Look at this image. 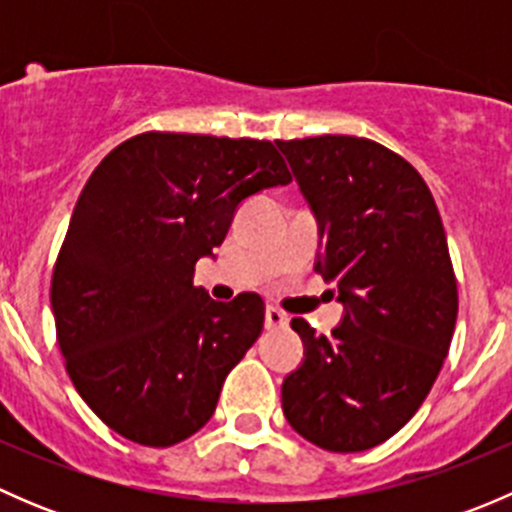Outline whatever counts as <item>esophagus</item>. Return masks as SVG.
<instances>
[{
    "label": "esophagus",
    "mask_w": 512,
    "mask_h": 512,
    "mask_svg": "<svg viewBox=\"0 0 512 512\" xmlns=\"http://www.w3.org/2000/svg\"><path fill=\"white\" fill-rule=\"evenodd\" d=\"M289 324V317L282 309L277 307H267L265 312V327L270 329V332H277V329H285Z\"/></svg>",
    "instance_id": "obj_1"
}]
</instances>
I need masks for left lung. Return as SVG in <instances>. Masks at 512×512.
I'll return each instance as SVG.
<instances>
[{"label":"left lung","mask_w":512,"mask_h":512,"mask_svg":"<svg viewBox=\"0 0 512 512\" xmlns=\"http://www.w3.org/2000/svg\"><path fill=\"white\" fill-rule=\"evenodd\" d=\"M277 148L317 220L314 270L344 307L332 337L292 319L304 359L282 381V411L324 451H366L411 421L451 347L446 232L418 170L379 143L317 136Z\"/></svg>","instance_id":"obj_1"}]
</instances>
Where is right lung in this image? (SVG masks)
Wrapping results in <instances>:
<instances>
[{"label":"right lung","mask_w":512,"mask_h":512,"mask_svg":"<svg viewBox=\"0 0 512 512\" xmlns=\"http://www.w3.org/2000/svg\"><path fill=\"white\" fill-rule=\"evenodd\" d=\"M292 183L270 141L143 133L86 180L51 277L66 371L123 438L165 448L198 433L232 366L260 337L265 302H215L195 262L237 208Z\"/></svg>","instance_id":"right-lung-1"}]
</instances>
